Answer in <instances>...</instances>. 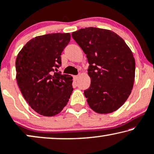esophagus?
I'll use <instances>...</instances> for the list:
<instances>
[{
	"label": "esophagus",
	"instance_id": "34e87169",
	"mask_svg": "<svg viewBox=\"0 0 154 154\" xmlns=\"http://www.w3.org/2000/svg\"><path fill=\"white\" fill-rule=\"evenodd\" d=\"M78 78H79V75H75V76H74V79H75V81H77V79H78Z\"/></svg>",
	"mask_w": 154,
	"mask_h": 154
}]
</instances>
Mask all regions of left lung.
<instances>
[{
  "label": "left lung",
  "instance_id": "obj_1",
  "mask_svg": "<svg viewBox=\"0 0 154 154\" xmlns=\"http://www.w3.org/2000/svg\"><path fill=\"white\" fill-rule=\"evenodd\" d=\"M72 36L87 56L91 78L84 91L89 107L98 113H110L122 106L131 93L135 60L126 43L110 30L87 27Z\"/></svg>",
  "mask_w": 154,
  "mask_h": 154
}]
</instances>
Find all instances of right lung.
Instances as JSON below:
<instances>
[{"instance_id": "obj_1", "label": "right lung", "mask_w": 154, "mask_h": 154, "mask_svg": "<svg viewBox=\"0 0 154 154\" xmlns=\"http://www.w3.org/2000/svg\"><path fill=\"white\" fill-rule=\"evenodd\" d=\"M69 41V33L36 36L17 55V85L29 105L42 116L58 114L73 91L71 76L56 72L61 66V53Z\"/></svg>"}]
</instances>
